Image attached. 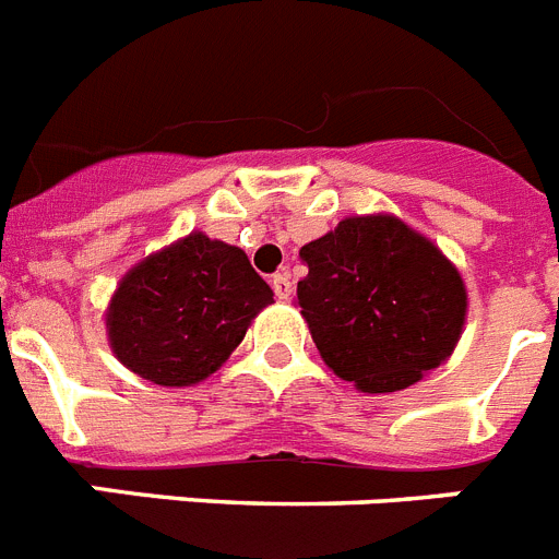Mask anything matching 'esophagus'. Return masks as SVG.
Wrapping results in <instances>:
<instances>
[{"label":"esophagus","mask_w":559,"mask_h":559,"mask_svg":"<svg viewBox=\"0 0 559 559\" xmlns=\"http://www.w3.org/2000/svg\"><path fill=\"white\" fill-rule=\"evenodd\" d=\"M271 288H274L276 299H290V294H294V283H290L288 271H280V274H274V280H271Z\"/></svg>","instance_id":"obj_1"}]
</instances>
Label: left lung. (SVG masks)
Masks as SVG:
<instances>
[{"mask_svg":"<svg viewBox=\"0 0 559 559\" xmlns=\"http://www.w3.org/2000/svg\"><path fill=\"white\" fill-rule=\"evenodd\" d=\"M296 299L324 364L364 392H400L462 335L467 294L442 251L392 215L347 218L299 249Z\"/></svg>","mask_w":559,"mask_h":559,"instance_id":"1","label":"left lung"}]
</instances>
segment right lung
<instances>
[{
  "label": "right lung",
  "instance_id": "right-lung-1",
  "mask_svg": "<svg viewBox=\"0 0 559 559\" xmlns=\"http://www.w3.org/2000/svg\"><path fill=\"white\" fill-rule=\"evenodd\" d=\"M274 294L237 246L192 231L122 276L106 324L114 355L159 386H192L243 341Z\"/></svg>",
  "mask_w": 559,
  "mask_h": 559
}]
</instances>
